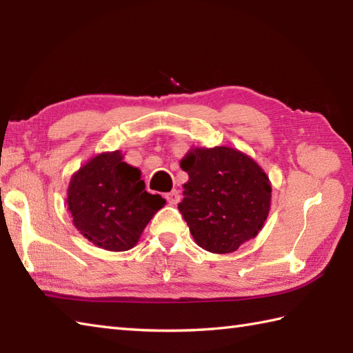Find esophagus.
<instances>
[{"label": "esophagus", "instance_id": "esophagus-1", "mask_svg": "<svg viewBox=\"0 0 353 353\" xmlns=\"http://www.w3.org/2000/svg\"><path fill=\"white\" fill-rule=\"evenodd\" d=\"M165 199H167V201L170 205H177L179 201H181V194H179V191H171L168 194H165Z\"/></svg>", "mask_w": 353, "mask_h": 353}]
</instances>
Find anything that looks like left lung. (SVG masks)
<instances>
[{"label": "left lung", "instance_id": "left-lung-1", "mask_svg": "<svg viewBox=\"0 0 353 353\" xmlns=\"http://www.w3.org/2000/svg\"><path fill=\"white\" fill-rule=\"evenodd\" d=\"M181 167L190 181L179 211L201 249L232 253L258 235L268 216L272 186L252 157L230 147H196Z\"/></svg>", "mask_w": 353, "mask_h": 353}]
</instances>
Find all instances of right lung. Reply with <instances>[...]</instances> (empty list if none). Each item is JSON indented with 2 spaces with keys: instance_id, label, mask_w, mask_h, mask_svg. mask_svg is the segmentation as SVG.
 I'll return each instance as SVG.
<instances>
[{
  "instance_id": "add662e5",
  "label": "right lung",
  "mask_w": 353,
  "mask_h": 353,
  "mask_svg": "<svg viewBox=\"0 0 353 353\" xmlns=\"http://www.w3.org/2000/svg\"><path fill=\"white\" fill-rule=\"evenodd\" d=\"M159 194L145 191L141 171L123 162L121 152L101 153L74 172L68 211L77 230L110 252L137 245L153 215L163 208Z\"/></svg>"
}]
</instances>
